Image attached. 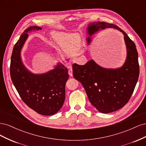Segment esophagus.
I'll list each match as a JSON object with an SVG mask.
<instances>
[{
  "instance_id": "34e87169",
  "label": "esophagus",
  "mask_w": 146,
  "mask_h": 146,
  "mask_svg": "<svg viewBox=\"0 0 146 146\" xmlns=\"http://www.w3.org/2000/svg\"><path fill=\"white\" fill-rule=\"evenodd\" d=\"M68 74L69 76L70 77H72L73 76V74H72V67L70 66V67H69V71H68Z\"/></svg>"
}]
</instances>
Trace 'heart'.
<instances>
[{"mask_svg": "<svg viewBox=\"0 0 146 146\" xmlns=\"http://www.w3.org/2000/svg\"><path fill=\"white\" fill-rule=\"evenodd\" d=\"M50 35L52 40L60 50L66 55L70 56L73 60H76L86 49L85 44H79L80 38L77 34L53 30ZM56 57L60 61L63 60V55L61 53H57Z\"/></svg>", "mask_w": 146, "mask_h": 146, "instance_id": "b5f03b06", "label": "heart"}]
</instances>
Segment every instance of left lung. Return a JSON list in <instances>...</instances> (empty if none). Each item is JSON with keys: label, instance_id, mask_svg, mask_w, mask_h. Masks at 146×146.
Listing matches in <instances>:
<instances>
[{"label": "left lung", "instance_id": "left-lung-1", "mask_svg": "<svg viewBox=\"0 0 146 146\" xmlns=\"http://www.w3.org/2000/svg\"><path fill=\"white\" fill-rule=\"evenodd\" d=\"M32 26L26 29L16 43L12 52L10 75L13 85L21 99L36 113L53 115L63 107L65 100V85L69 75L67 68L60 63L48 71L35 74L24 64L21 51L29 38V33L41 30Z\"/></svg>", "mask_w": 146, "mask_h": 146}]
</instances>
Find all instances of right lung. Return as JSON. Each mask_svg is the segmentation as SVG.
<instances>
[{
    "mask_svg": "<svg viewBox=\"0 0 146 146\" xmlns=\"http://www.w3.org/2000/svg\"><path fill=\"white\" fill-rule=\"evenodd\" d=\"M105 29H116L124 36L127 56L120 68H105L90 60L85 65H72L73 76L84 87L91 104L100 113H109L122 108L129 100L138 82L139 68L135 43L117 26L104 22L88 24L86 39L90 45L92 36Z\"/></svg>",
    "mask_w": 146,
    "mask_h": 146,
    "instance_id": "obj_1",
    "label": "right lung"
}]
</instances>
